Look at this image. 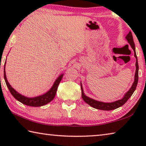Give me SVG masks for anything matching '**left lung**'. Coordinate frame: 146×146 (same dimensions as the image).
Here are the masks:
<instances>
[{
	"label": "left lung",
	"mask_w": 146,
	"mask_h": 146,
	"mask_svg": "<svg viewBox=\"0 0 146 146\" xmlns=\"http://www.w3.org/2000/svg\"><path fill=\"white\" fill-rule=\"evenodd\" d=\"M125 38L127 39V42L129 43L130 46H131L132 49H133V51H134V55L136 58V64H135L136 72L135 75L134 82H133L132 86L129 89V90L125 94L122 99L115 101V102H110V103L100 102V101L95 100L93 99V98H91L90 97H87V96H86L84 95V93L82 84L80 83L81 90H82V97L83 98V100L86 103H87L88 104L91 106V107H93L95 109H97V110H104V111H110V110H115V109L121 107V106L124 104L128 100V99L131 97L133 93H134V91H135L136 88H137V84H138V64L137 56V55H136L135 46L134 41H133L131 32V31L129 32V33H128L127 35V36H125Z\"/></svg>",
	"instance_id": "8db88e82"
}]
</instances>
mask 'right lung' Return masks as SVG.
Returning <instances> with one entry per match:
<instances>
[{
	"mask_svg": "<svg viewBox=\"0 0 146 146\" xmlns=\"http://www.w3.org/2000/svg\"><path fill=\"white\" fill-rule=\"evenodd\" d=\"M5 64H6V62H5ZM63 74H62V75H60L57 78H56V80L55 81L52 87H51L50 90L45 94H44L42 95L38 96V97L28 98L21 95V94L19 93L11 87L6 78V71H5V66L4 68V77L5 82H6L7 87L8 88L11 95L13 96V97L15 98V99L19 101V102H21V103H23V104H25L29 106H32V107H40V106H42L47 104L50 102L51 100H53V98L55 97L58 86L62 78L63 77Z\"/></svg>",
	"mask_w": 146,
	"mask_h": 146,
	"instance_id": "obj_1",
	"label": "right lung"
}]
</instances>
